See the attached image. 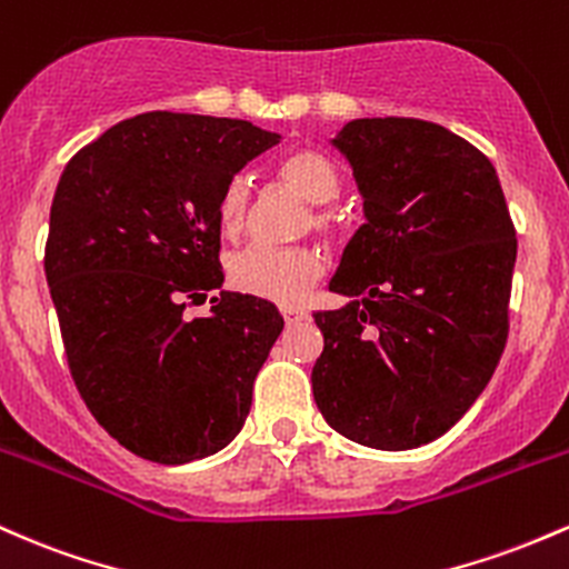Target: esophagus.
Listing matches in <instances>:
<instances>
[{"mask_svg":"<svg viewBox=\"0 0 569 569\" xmlns=\"http://www.w3.org/2000/svg\"><path fill=\"white\" fill-rule=\"evenodd\" d=\"M282 317L287 325H296L301 322V319H306V311L298 309V306H282Z\"/></svg>","mask_w":569,"mask_h":569,"instance_id":"obj_1","label":"esophagus"}]
</instances>
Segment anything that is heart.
I'll return each mask as SVG.
<instances>
[{
	"label": "heart",
	"instance_id": "b5f03b06",
	"mask_svg": "<svg viewBox=\"0 0 569 569\" xmlns=\"http://www.w3.org/2000/svg\"><path fill=\"white\" fill-rule=\"evenodd\" d=\"M279 180L301 193L311 209L309 226L319 233H336L341 228V217L322 203L333 201L341 190V174L336 163L319 150H298L279 163ZM250 182L247 177H233L222 190L217 203V220L226 233H239L250 214ZM322 254L315 247H263L252 244L236 252L228 266L236 290L247 296L266 298L273 303H298L309 292V287L322 277Z\"/></svg>",
	"mask_w": 569,
	"mask_h": 569
}]
</instances>
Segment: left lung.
<instances>
[{"instance_id":"obj_1","label":"left lung","mask_w":569,"mask_h":569,"mask_svg":"<svg viewBox=\"0 0 569 569\" xmlns=\"http://www.w3.org/2000/svg\"><path fill=\"white\" fill-rule=\"evenodd\" d=\"M333 144L366 222L330 279L352 301L315 315V400L349 440L417 449L465 417L500 362L516 228L495 166L443 126L360 118Z\"/></svg>"}]
</instances>
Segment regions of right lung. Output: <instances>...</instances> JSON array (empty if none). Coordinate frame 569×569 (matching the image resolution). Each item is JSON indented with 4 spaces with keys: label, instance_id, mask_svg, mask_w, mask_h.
<instances>
[{
    "label": "right lung",
    "instance_id": "obj_1",
    "mask_svg": "<svg viewBox=\"0 0 569 569\" xmlns=\"http://www.w3.org/2000/svg\"><path fill=\"white\" fill-rule=\"evenodd\" d=\"M279 133L247 120L144 112L86 144L50 207L44 277L74 387L137 457L184 465L236 438L284 328L254 296L188 301L222 284L226 184Z\"/></svg>",
    "mask_w": 569,
    "mask_h": 569
}]
</instances>
